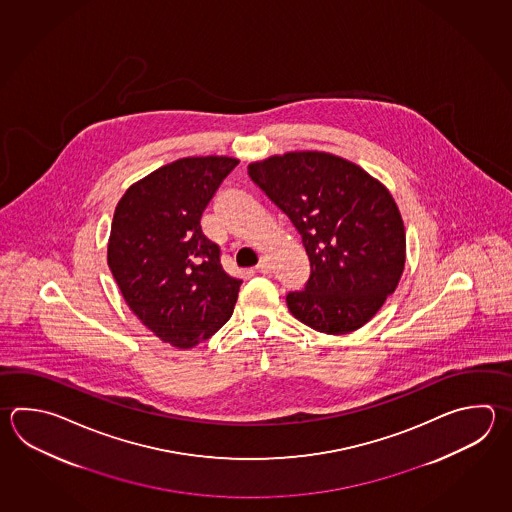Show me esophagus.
<instances>
[{"label":"esophagus","instance_id":"34e87169","mask_svg":"<svg viewBox=\"0 0 512 512\" xmlns=\"http://www.w3.org/2000/svg\"><path fill=\"white\" fill-rule=\"evenodd\" d=\"M257 270H259L261 273L272 272V262H270V259H268L266 255H262L261 261H259V264H257Z\"/></svg>","mask_w":512,"mask_h":512}]
</instances>
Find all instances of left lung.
<instances>
[{
    "instance_id": "left-lung-1",
    "label": "left lung",
    "mask_w": 512,
    "mask_h": 512,
    "mask_svg": "<svg viewBox=\"0 0 512 512\" xmlns=\"http://www.w3.org/2000/svg\"><path fill=\"white\" fill-rule=\"evenodd\" d=\"M251 180L303 237L310 279L286 295L295 319L343 335L365 326L403 275L407 237L390 191L363 167L324 151L251 162Z\"/></svg>"
}]
</instances>
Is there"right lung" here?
Returning <instances> with one entry per match:
<instances>
[{"instance_id":"right-lung-1","label":"right lung","mask_w":512,"mask_h":512,"mask_svg":"<svg viewBox=\"0 0 512 512\" xmlns=\"http://www.w3.org/2000/svg\"><path fill=\"white\" fill-rule=\"evenodd\" d=\"M231 157H188L129 186L116 204L107 264L126 304L160 341L193 348L233 313L242 281L224 272L200 217Z\"/></svg>"}]
</instances>
